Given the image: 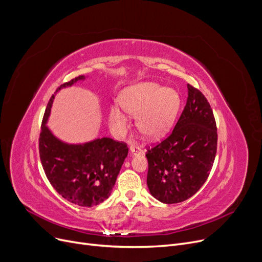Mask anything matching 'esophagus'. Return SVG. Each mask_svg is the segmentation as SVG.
Segmentation results:
<instances>
[{"mask_svg": "<svg viewBox=\"0 0 262 262\" xmlns=\"http://www.w3.org/2000/svg\"><path fill=\"white\" fill-rule=\"evenodd\" d=\"M130 152L133 156H138V155L142 154V149L139 146H136V145H131L130 146Z\"/></svg>", "mask_w": 262, "mask_h": 262, "instance_id": "34e87169", "label": "esophagus"}]
</instances>
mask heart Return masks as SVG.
I'll return each mask as SVG.
<instances>
[{
	"label": "heart",
	"instance_id": "obj_1",
	"mask_svg": "<svg viewBox=\"0 0 262 262\" xmlns=\"http://www.w3.org/2000/svg\"><path fill=\"white\" fill-rule=\"evenodd\" d=\"M120 104L128 113L136 116L139 130L151 140L165 135L172 127L181 105L177 91L164 89L155 82H142L124 89L120 94ZM110 126L115 133L127 129L128 116L117 105L110 108Z\"/></svg>",
	"mask_w": 262,
	"mask_h": 262
}]
</instances>
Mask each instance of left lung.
<instances>
[{
    "label": "left lung",
    "instance_id": "1",
    "mask_svg": "<svg viewBox=\"0 0 262 262\" xmlns=\"http://www.w3.org/2000/svg\"><path fill=\"white\" fill-rule=\"evenodd\" d=\"M188 90V101L175 128L146 154L148 189L164 204L192 197L206 182L216 155L213 111L201 91L191 84Z\"/></svg>",
    "mask_w": 262,
    "mask_h": 262
}]
</instances>
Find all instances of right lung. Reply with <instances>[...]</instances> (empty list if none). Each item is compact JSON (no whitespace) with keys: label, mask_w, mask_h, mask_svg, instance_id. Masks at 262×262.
<instances>
[{"label":"right lung","mask_w":262,"mask_h":262,"mask_svg":"<svg viewBox=\"0 0 262 262\" xmlns=\"http://www.w3.org/2000/svg\"><path fill=\"white\" fill-rule=\"evenodd\" d=\"M83 79L80 76L61 84L56 92ZM53 99L54 95L48 102L39 134V156L46 176L68 202L81 207L97 206L111 195L129 148L126 143L110 138L82 145L59 141L46 126Z\"/></svg>","instance_id":"obj_1"}]
</instances>
